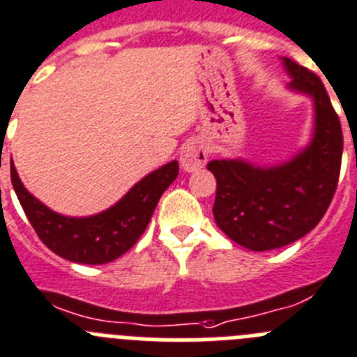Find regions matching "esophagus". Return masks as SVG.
<instances>
[{"instance_id": "1", "label": "esophagus", "mask_w": 357, "mask_h": 357, "mask_svg": "<svg viewBox=\"0 0 357 357\" xmlns=\"http://www.w3.org/2000/svg\"><path fill=\"white\" fill-rule=\"evenodd\" d=\"M208 160V151L204 147L201 140H190L183 145L181 153H179V161L181 167L187 172H194V170L201 169Z\"/></svg>"}]
</instances>
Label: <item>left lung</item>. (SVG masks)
<instances>
[{"label":"left lung","instance_id":"1","mask_svg":"<svg viewBox=\"0 0 357 357\" xmlns=\"http://www.w3.org/2000/svg\"><path fill=\"white\" fill-rule=\"evenodd\" d=\"M291 88L314 98L311 145L280 167L260 169L241 160H213V219L231 241L253 252L287 246L314 228L327 212L342 169L343 132L320 77L284 57Z\"/></svg>","mask_w":357,"mask_h":357}]
</instances>
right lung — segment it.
<instances>
[{"instance_id":"right-lung-1","label":"right lung","mask_w":357,"mask_h":357,"mask_svg":"<svg viewBox=\"0 0 357 357\" xmlns=\"http://www.w3.org/2000/svg\"><path fill=\"white\" fill-rule=\"evenodd\" d=\"M178 172V161H170L136 183L109 210L91 217H66L37 201L10 167L12 187L37 237L59 257L80 264H105L131 250Z\"/></svg>"}]
</instances>
